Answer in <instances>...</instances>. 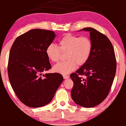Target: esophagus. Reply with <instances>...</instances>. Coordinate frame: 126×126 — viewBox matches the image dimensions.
<instances>
[{
    "label": "esophagus",
    "instance_id": "34e87169",
    "mask_svg": "<svg viewBox=\"0 0 126 126\" xmlns=\"http://www.w3.org/2000/svg\"><path fill=\"white\" fill-rule=\"evenodd\" d=\"M63 78H64V79H68L70 78V77L68 75H63Z\"/></svg>",
    "mask_w": 126,
    "mask_h": 126
}]
</instances>
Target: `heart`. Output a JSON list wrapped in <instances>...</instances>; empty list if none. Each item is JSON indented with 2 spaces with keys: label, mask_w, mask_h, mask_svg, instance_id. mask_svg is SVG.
<instances>
[{
  "label": "heart",
  "mask_w": 126,
  "mask_h": 126,
  "mask_svg": "<svg viewBox=\"0 0 126 126\" xmlns=\"http://www.w3.org/2000/svg\"><path fill=\"white\" fill-rule=\"evenodd\" d=\"M59 47L51 43L47 47L46 54L52 62H57L60 59L61 51L65 53L64 62L59 63L53 67L56 73L63 75L68 74L76 68L87 62L92 51V42L87 37L73 35L70 33L65 34L58 42Z\"/></svg>",
  "instance_id": "obj_1"
}]
</instances>
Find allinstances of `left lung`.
Returning <instances> with one entry per match:
<instances>
[{
	"label": "left lung",
	"mask_w": 126,
	"mask_h": 126,
	"mask_svg": "<svg viewBox=\"0 0 126 126\" xmlns=\"http://www.w3.org/2000/svg\"><path fill=\"white\" fill-rule=\"evenodd\" d=\"M79 31L89 32L93 47L87 62L70 75L74 82L71 95L77 104L92 108L100 104L110 90L116 70L115 55L113 45L104 34L92 28Z\"/></svg>",
	"instance_id": "obj_1"
}]
</instances>
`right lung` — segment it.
I'll list each match as a JSON object with an SVG mask.
<instances>
[{
    "label": "right lung",
    "instance_id": "obj_1",
    "mask_svg": "<svg viewBox=\"0 0 126 126\" xmlns=\"http://www.w3.org/2000/svg\"><path fill=\"white\" fill-rule=\"evenodd\" d=\"M53 31L33 29L17 37L11 48L8 75L16 95L23 103L38 108L49 103L63 81L51 68L46 49L55 38Z\"/></svg>",
    "mask_w": 126,
    "mask_h": 126
}]
</instances>
